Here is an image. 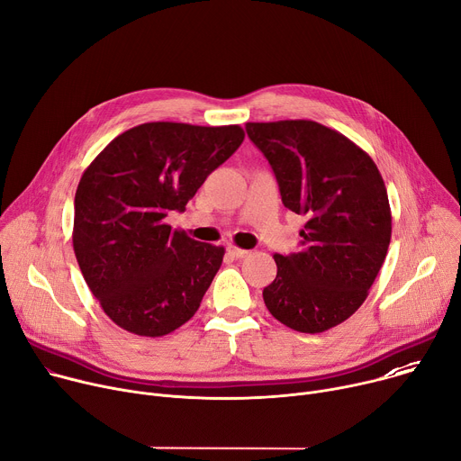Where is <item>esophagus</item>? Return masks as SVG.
Listing matches in <instances>:
<instances>
[{
	"label": "esophagus",
	"instance_id": "34e87169",
	"mask_svg": "<svg viewBox=\"0 0 461 461\" xmlns=\"http://www.w3.org/2000/svg\"><path fill=\"white\" fill-rule=\"evenodd\" d=\"M227 253H229L232 258H245L247 255H249V251L240 249V247H236V245H229V247H227Z\"/></svg>",
	"mask_w": 461,
	"mask_h": 461
}]
</instances>
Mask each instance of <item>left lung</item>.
<instances>
[{
	"mask_svg": "<svg viewBox=\"0 0 461 461\" xmlns=\"http://www.w3.org/2000/svg\"><path fill=\"white\" fill-rule=\"evenodd\" d=\"M276 176L282 203L306 218L299 253L273 255L264 288L275 320L325 332L357 312L385 260L392 208L373 158L341 132L312 120L247 123Z\"/></svg>",
	"mask_w": 461,
	"mask_h": 461,
	"instance_id": "left-lung-1",
	"label": "left lung"
}]
</instances>
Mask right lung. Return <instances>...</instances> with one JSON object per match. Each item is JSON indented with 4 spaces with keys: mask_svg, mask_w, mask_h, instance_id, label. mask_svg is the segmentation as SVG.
I'll list each match as a JSON object with an SVG mask.
<instances>
[{
    "mask_svg": "<svg viewBox=\"0 0 461 461\" xmlns=\"http://www.w3.org/2000/svg\"><path fill=\"white\" fill-rule=\"evenodd\" d=\"M240 125H136L85 169L76 192L74 251L103 312L123 330L160 338L192 320L225 249L164 220L243 141Z\"/></svg>",
    "mask_w": 461,
    "mask_h": 461,
    "instance_id": "1",
    "label": "right lung"
}]
</instances>
